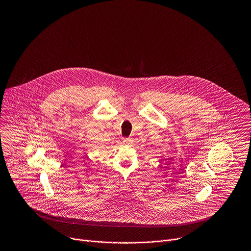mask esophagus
I'll return each mask as SVG.
<instances>
[{"instance_id":"obj_1","label":"esophagus","mask_w":251,"mask_h":251,"mask_svg":"<svg viewBox=\"0 0 251 251\" xmlns=\"http://www.w3.org/2000/svg\"><path fill=\"white\" fill-rule=\"evenodd\" d=\"M124 144H131L132 143V139L131 138H126L123 140Z\"/></svg>"}]
</instances>
